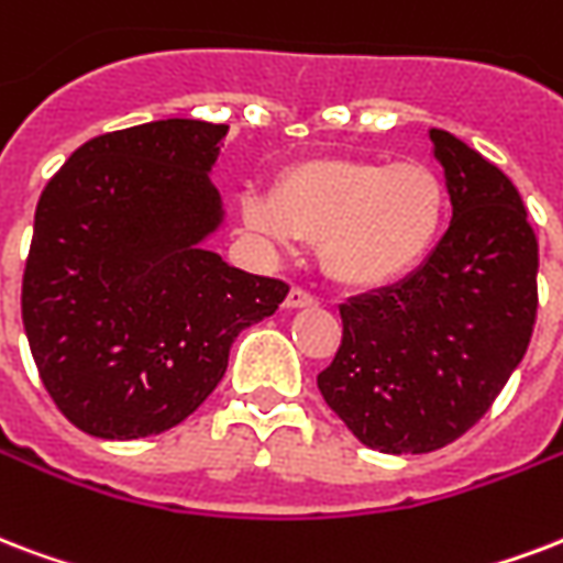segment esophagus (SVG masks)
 Instances as JSON below:
<instances>
[{
    "instance_id": "esophagus-1",
    "label": "esophagus",
    "mask_w": 563,
    "mask_h": 563,
    "mask_svg": "<svg viewBox=\"0 0 563 563\" xmlns=\"http://www.w3.org/2000/svg\"><path fill=\"white\" fill-rule=\"evenodd\" d=\"M283 307L286 310H303V307H316V298H312L310 291H303V289H289V295H286V300H283Z\"/></svg>"
}]
</instances>
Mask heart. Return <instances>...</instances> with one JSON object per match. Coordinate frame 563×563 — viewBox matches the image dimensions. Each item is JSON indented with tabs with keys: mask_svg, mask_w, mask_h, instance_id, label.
<instances>
[{
	"mask_svg": "<svg viewBox=\"0 0 563 563\" xmlns=\"http://www.w3.org/2000/svg\"><path fill=\"white\" fill-rule=\"evenodd\" d=\"M242 214L277 247L316 242L328 280L368 291L405 280L431 256L449 191L434 167L416 158H312L283 170L272 195H244Z\"/></svg>",
	"mask_w": 563,
	"mask_h": 563,
	"instance_id": "1",
	"label": "heart"
}]
</instances>
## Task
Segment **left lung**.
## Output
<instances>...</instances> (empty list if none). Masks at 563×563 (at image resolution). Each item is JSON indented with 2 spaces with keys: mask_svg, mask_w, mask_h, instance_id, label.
<instances>
[{
  "mask_svg": "<svg viewBox=\"0 0 563 563\" xmlns=\"http://www.w3.org/2000/svg\"><path fill=\"white\" fill-rule=\"evenodd\" d=\"M452 224L396 286L339 307L342 345L319 375L333 413L366 449L424 454L478 422L529 349L538 239L520 191L452 132L431 129Z\"/></svg>",
  "mask_w": 563,
  "mask_h": 563,
  "instance_id": "left-lung-1",
  "label": "left lung"
}]
</instances>
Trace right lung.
Listing matches in <instances>:
<instances>
[{
	"label": "right lung",
	"instance_id": "right-lung-1",
	"mask_svg": "<svg viewBox=\"0 0 563 563\" xmlns=\"http://www.w3.org/2000/svg\"><path fill=\"white\" fill-rule=\"evenodd\" d=\"M227 123L167 118L91 139L43 188L23 328L46 393L100 440L162 434L221 384L235 336L289 286L206 247Z\"/></svg>",
	"mask_w": 563,
	"mask_h": 563
}]
</instances>
